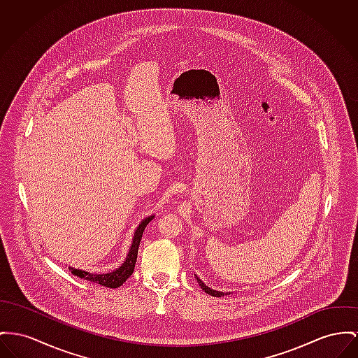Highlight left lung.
Here are the masks:
<instances>
[{
	"label": "left lung",
	"mask_w": 358,
	"mask_h": 358,
	"mask_svg": "<svg viewBox=\"0 0 358 358\" xmlns=\"http://www.w3.org/2000/svg\"><path fill=\"white\" fill-rule=\"evenodd\" d=\"M195 275V278H196V281H198V284L201 286V289L202 290H205L208 294H210V296H215V297H221V296H225V294H229L231 292H220V290H215V289H212V287H209V286L206 285L196 274H194Z\"/></svg>",
	"instance_id": "obj_1"
}]
</instances>
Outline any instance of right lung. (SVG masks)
Returning <instances> with one entry per match:
<instances>
[{"label":"right lung","mask_w":358,"mask_h":358,"mask_svg":"<svg viewBox=\"0 0 358 358\" xmlns=\"http://www.w3.org/2000/svg\"><path fill=\"white\" fill-rule=\"evenodd\" d=\"M153 217H155V215H148L140 222V225L134 231V236L131 240V245L129 248V252L126 255V259L115 270H111L108 273H92V271L76 268L73 266H69V270L72 271L74 275H77L80 278H84L87 281H91V282H95V284L106 286V287H110V289H115V287L123 285V282L134 271V266H136L137 255H138V247H140V241L143 238V231H145L146 225L153 220Z\"/></svg>","instance_id":"right-lung-1"}]
</instances>
